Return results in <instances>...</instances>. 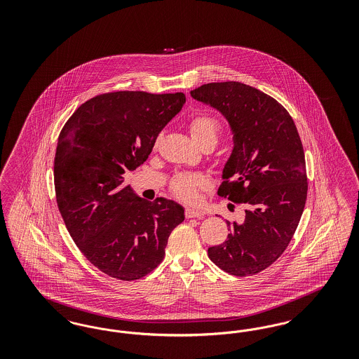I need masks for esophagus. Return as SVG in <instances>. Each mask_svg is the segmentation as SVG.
<instances>
[{"label":"esophagus","instance_id":"esophagus-1","mask_svg":"<svg viewBox=\"0 0 359 359\" xmlns=\"http://www.w3.org/2000/svg\"><path fill=\"white\" fill-rule=\"evenodd\" d=\"M205 212L199 211V210H194V208H187L186 210V218H203Z\"/></svg>","mask_w":359,"mask_h":359}]
</instances>
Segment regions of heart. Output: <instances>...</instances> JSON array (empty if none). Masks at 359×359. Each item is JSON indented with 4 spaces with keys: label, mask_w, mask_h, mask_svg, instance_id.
Instances as JSON below:
<instances>
[{
    "label": "heart",
    "mask_w": 359,
    "mask_h": 359,
    "mask_svg": "<svg viewBox=\"0 0 359 359\" xmlns=\"http://www.w3.org/2000/svg\"><path fill=\"white\" fill-rule=\"evenodd\" d=\"M221 132L222 126L219 121L207 114L196 116L189 122L191 137L201 148L208 144L215 147ZM205 187L207 179L202 173H177L171 180L172 194L186 203L196 202L199 189Z\"/></svg>",
    "instance_id": "1"
}]
</instances>
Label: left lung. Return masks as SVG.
<instances>
[{
	"instance_id": "left-lung-1",
	"label": "left lung",
	"mask_w": 359,
	"mask_h": 359,
	"mask_svg": "<svg viewBox=\"0 0 359 359\" xmlns=\"http://www.w3.org/2000/svg\"><path fill=\"white\" fill-rule=\"evenodd\" d=\"M219 110L234 135L218 195L245 205V219L229 222L230 234L208 248L222 271L245 277L271 266L290 245L307 201L304 149L281 103L241 82H217L191 91Z\"/></svg>"
}]
</instances>
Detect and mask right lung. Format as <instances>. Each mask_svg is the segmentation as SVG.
Here are the masks:
<instances>
[{"mask_svg": "<svg viewBox=\"0 0 359 359\" xmlns=\"http://www.w3.org/2000/svg\"><path fill=\"white\" fill-rule=\"evenodd\" d=\"M184 103L183 93H106L82 103L59 135L56 203L79 250L110 277L133 281L151 273L184 221L182 205L138 198L122 176L147 161Z\"/></svg>", "mask_w": 359, "mask_h": 359, "instance_id": "right-lung-1", "label": "right lung"}]
</instances>
